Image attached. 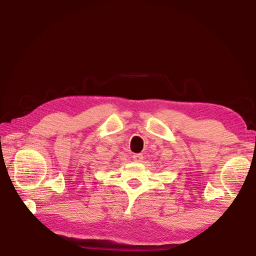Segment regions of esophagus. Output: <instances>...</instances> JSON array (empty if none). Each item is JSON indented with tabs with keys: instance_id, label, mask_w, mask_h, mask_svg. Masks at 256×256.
I'll use <instances>...</instances> for the list:
<instances>
[{
	"instance_id": "esophagus-1",
	"label": "esophagus",
	"mask_w": 256,
	"mask_h": 256,
	"mask_svg": "<svg viewBox=\"0 0 256 256\" xmlns=\"http://www.w3.org/2000/svg\"><path fill=\"white\" fill-rule=\"evenodd\" d=\"M133 159H134V162H141L142 160H144V154H133Z\"/></svg>"
}]
</instances>
